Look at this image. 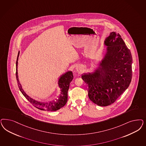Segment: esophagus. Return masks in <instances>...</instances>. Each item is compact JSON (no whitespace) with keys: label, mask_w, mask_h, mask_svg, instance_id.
I'll use <instances>...</instances> for the list:
<instances>
[{"label":"esophagus","mask_w":146,"mask_h":146,"mask_svg":"<svg viewBox=\"0 0 146 146\" xmlns=\"http://www.w3.org/2000/svg\"><path fill=\"white\" fill-rule=\"evenodd\" d=\"M76 70L78 71V72L79 73H80L81 71H82V69H80V68H76Z\"/></svg>","instance_id":"1"}]
</instances>
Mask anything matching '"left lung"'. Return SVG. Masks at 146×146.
<instances>
[{
	"instance_id": "left-lung-1",
	"label": "left lung",
	"mask_w": 146,
	"mask_h": 146,
	"mask_svg": "<svg viewBox=\"0 0 146 146\" xmlns=\"http://www.w3.org/2000/svg\"><path fill=\"white\" fill-rule=\"evenodd\" d=\"M104 44L106 52L98 67L82 75L89 99L100 106L115 102L128 88L132 77L131 52L120 34L110 33Z\"/></svg>"
}]
</instances>
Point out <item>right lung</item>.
I'll list each match as a JSON object with an SVG mask.
<instances>
[{
    "label": "right lung",
    "instance_id": "right-lung-1",
    "mask_svg": "<svg viewBox=\"0 0 146 146\" xmlns=\"http://www.w3.org/2000/svg\"><path fill=\"white\" fill-rule=\"evenodd\" d=\"M19 54L20 52H19L16 62V78L19 90L25 96V97L27 99L33 106L41 110L48 111H56L63 107L68 101V91L69 88L70 82L74 78L72 72L71 71H68L66 72V73L60 76V78H58V87L60 88L61 92L58 97V98H55L53 100L49 101V102H38V100L32 98L28 94H26V93L24 91L22 88V86L19 82L18 72V61L19 58Z\"/></svg>",
    "mask_w": 146,
    "mask_h": 146
}]
</instances>
